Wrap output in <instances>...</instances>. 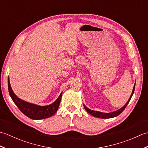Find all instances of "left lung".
<instances>
[{
    "label": "left lung",
    "mask_w": 148,
    "mask_h": 148,
    "mask_svg": "<svg viewBox=\"0 0 148 148\" xmlns=\"http://www.w3.org/2000/svg\"><path fill=\"white\" fill-rule=\"evenodd\" d=\"M135 86H136V83H135L134 88H133V90H132V92L131 95L129 99L128 100V101L127 102V103H125V104L121 108L119 109L118 110H116L115 111H113L111 112H100V111H93V110H91L89 108H88L87 107L83 104V106L84 109H85L86 111L89 113L90 114L93 116L94 117H96V118H103V119H108V118H114L116 117V116H118L119 114H120L121 113L124 111V109L126 108L127 106L128 105V103H129L130 100L132 98V97L134 92V90H135Z\"/></svg>",
    "instance_id": "obj_1"
}]
</instances>
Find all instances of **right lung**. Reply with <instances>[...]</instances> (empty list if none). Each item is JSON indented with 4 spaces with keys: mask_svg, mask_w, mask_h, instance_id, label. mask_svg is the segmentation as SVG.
Returning <instances> with one entry per match:
<instances>
[{
    "mask_svg": "<svg viewBox=\"0 0 148 148\" xmlns=\"http://www.w3.org/2000/svg\"><path fill=\"white\" fill-rule=\"evenodd\" d=\"M8 90L9 95L16 106L22 113L32 119H42L49 118L50 116H53L57 111L62 96V92L57 99L51 104L39 106L25 101L16 95L12 90L9 78H8Z\"/></svg>",
    "mask_w": 148,
    "mask_h": 148,
    "instance_id": "obj_1",
    "label": "right lung"
}]
</instances>
